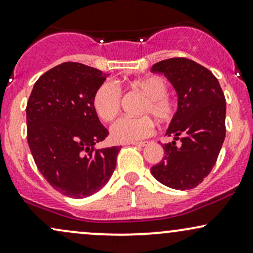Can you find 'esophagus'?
Wrapping results in <instances>:
<instances>
[{
  "mask_svg": "<svg viewBox=\"0 0 253 253\" xmlns=\"http://www.w3.org/2000/svg\"><path fill=\"white\" fill-rule=\"evenodd\" d=\"M130 145L137 146V147H145V146H147V142H130Z\"/></svg>",
  "mask_w": 253,
  "mask_h": 253,
  "instance_id": "obj_1",
  "label": "esophagus"
}]
</instances>
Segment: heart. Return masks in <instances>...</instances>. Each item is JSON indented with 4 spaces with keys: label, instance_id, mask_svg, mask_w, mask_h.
<instances>
[{
    "label": "heart",
    "instance_id": "heart-1",
    "mask_svg": "<svg viewBox=\"0 0 253 253\" xmlns=\"http://www.w3.org/2000/svg\"><path fill=\"white\" fill-rule=\"evenodd\" d=\"M131 86L146 95V100L141 106L138 118L121 117L111 126V137L115 142H136L151 136L154 131V124L148 116L153 117L158 123H169L176 112L175 102L168 96V83L159 76L135 80ZM122 102V91L112 82H105L97 88L93 97V106L96 115L102 121H111L118 113Z\"/></svg>",
    "mask_w": 253,
    "mask_h": 253
}]
</instances>
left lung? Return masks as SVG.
Wrapping results in <instances>:
<instances>
[{"label":"left lung","instance_id":"1","mask_svg":"<svg viewBox=\"0 0 253 253\" xmlns=\"http://www.w3.org/2000/svg\"><path fill=\"white\" fill-rule=\"evenodd\" d=\"M151 71L164 73L178 97L165 134L173 141L163 145L164 157L151 172L170 188H194L211 172L223 145L224 94L212 72L189 59H167L154 64Z\"/></svg>","mask_w":253,"mask_h":253}]
</instances>
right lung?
I'll list each match as a JSON object with an SVG mask.
<instances>
[{"label": "right lung", "instance_id": "add662e5", "mask_svg": "<svg viewBox=\"0 0 253 253\" xmlns=\"http://www.w3.org/2000/svg\"><path fill=\"white\" fill-rule=\"evenodd\" d=\"M107 76L80 62H64L43 73L29 97L30 151L43 177L66 197L93 195L116 169L121 147L95 148L108 135L93 106Z\"/></svg>", "mask_w": 253, "mask_h": 253}]
</instances>
